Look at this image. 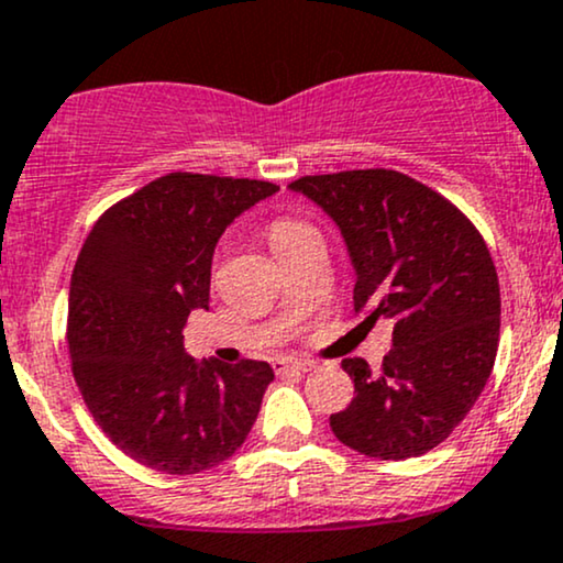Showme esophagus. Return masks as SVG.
<instances>
[{"mask_svg":"<svg viewBox=\"0 0 563 563\" xmlns=\"http://www.w3.org/2000/svg\"><path fill=\"white\" fill-rule=\"evenodd\" d=\"M275 372H296V375H303V372H311L314 369V362H301V358H277L273 364Z\"/></svg>","mask_w":563,"mask_h":563,"instance_id":"1","label":"esophagus"}]
</instances>
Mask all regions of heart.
Masks as SVG:
<instances>
[{"label": "heart", "mask_w": 563, "mask_h": 563, "mask_svg": "<svg viewBox=\"0 0 563 563\" xmlns=\"http://www.w3.org/2000/svg\"><path fill=\"white\" fill-rule=\"evenodd\" d=\"M311 235H320L317 233V228H311L309 222L294 220V217H277V220L269 222L267 228L269 246H273V252L277 256H283L286 252H290V249H296L301 241L311 239Z\"/></svg>", "instance_id": "obj_1"}]
</instances>
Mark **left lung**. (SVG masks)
Returning a JSON list of instances; mask_svg holds the SVG:
<instances>
[{"label":"left lung","instance_id":"left-lung-1","mask_svg":"<svg viewBox=\"0 0 563 563\" xmlns=\"http://www.w3.org/2000/svg\"><path fill=\"white\" fill-rule=\"evenodd\" d=\"M290 191L341 230L354 309L393 320L383 369L343 358L354 401L330 417L343 445L372 459L422 456L451 435L490 377L500 333L496 264L449 199L396 170L307 175Z\"/></svg>","mask_w":563,"mask_h":563}]
</instances>
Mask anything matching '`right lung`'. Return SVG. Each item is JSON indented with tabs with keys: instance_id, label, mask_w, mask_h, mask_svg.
<instances>
[{
	"instance_id": "obj_1",
	"label": "right lung",
	"mask_w": 563,
	"mask_h": 563,
	"mask_svg": "<svg viewBox=\"0 0 563 563\" xmlns=\"http://www.w3.org/2000/svg\"><path fill=\"white\" fill-rule=\"evenodd\" d=\"M275 183L170 173L99 217L67 301V346L80 396L120 451L167 475L233 456L275 372L243 358L196 362L183 346L194 309H209L220 235Z\"/></svg>"
}]
</instances>
